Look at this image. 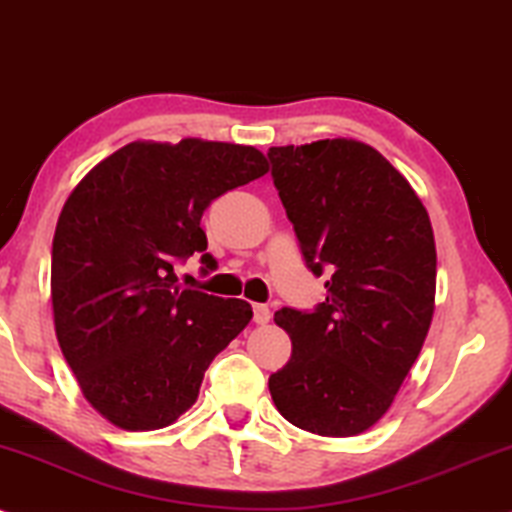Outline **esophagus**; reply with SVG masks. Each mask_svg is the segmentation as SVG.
<instances>
[{"label":"esophagus","instance_id":"obj_1","mask_svg":"<svg viewBox=\"0 0 512 512\" xmlns=\"http://www.w3.org/2000/svg\"><path fill=\"white\" fill-rule=\"evenodd\" d=\"M252 312H255L252 319H255V324H260V326H264L269 322V319H272V310H269L267 305H255V307H252Z\"/></svg>","mask_w":512,"mask_h":512}]
</instances>
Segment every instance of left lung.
Masks as SVG:
<instances>
[{"label":"left lung","mask_w":512,"mask_h":512,"mask_svg":"<svg viewBox=\"0 0 512 512\" xmlns=\"http://www.w3.org/2000/svg\"><path fill=\"white\" fill-rule=\"evenodd\" d=\"M305 267L326 274L315 310L281 307L291 360L269 377L276 410L319 436H355L389 410L434 315L432 221L410 183L355 140L269 147Z\"/></svg>","instance_id":"obj_1"}]
</instances>
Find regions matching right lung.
<instances>
[{"instance_id":"obj_1","label":"right lung","mask_w":512,"mask_h":512,"mask_svg":"<svg viewBox=\"0 0 512 512\" xmlns=\"http://www.w3.org/2000/svg\"><path fill=\"white\" fill-rule=\"evenodd\" d=\"M267 171L255 147L131 143L66 200L52 240L54 326L85 398L116 427L176 422L209 362L248 326L245 300L181 288L174 267L200 255L217 269L202 214Z\"/></svg>"}]
</instances>
